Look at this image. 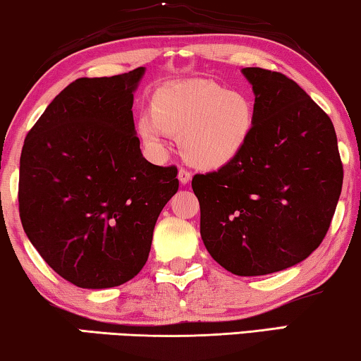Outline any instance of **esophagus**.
Segmentation results:
<instances>
[{
	"label": "esophagus",
	"mask_w": 361,
	"mask_h": 361,
	"mask_svg": "<svg viewBox=\"0 0 361 361\" xmlns=\"http://www.w3.org/2000/svg\"><path fill=\"white\" fill-rule=\"evenodd\" d=\"M177 179H179V182L182 185L189 184L190 180V172H187L185 169H179V172H177Z\"/></svg>",
	"instance_id": "1"
}]
</instances>
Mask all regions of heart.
Masks as SVG:
<instances>
[{
  "instance_id": "b5f03b06",
  "label": "heart",
  "mask_w": 361,
  "mask_h": 361,
  "mask_svg": "<svg viewBox=\"0 0 361 361\" xmlns=\"http://www.w3.org/2000/svg\"><path fill=\"white\" fill-rule=\"evenodd\" d=\"M255 109L247 94L212 80L161 86L149 97V114L137 120V135L151 158H164L179 137L182 158L205 172L233 164L249 145Z\"/></svg>"
}]
</instances>
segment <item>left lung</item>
<instances>
[{"mask_svg":"<svg viewBox=\"0 0 361 361\" xmlns=\"http://www.w3.org/2000/svg\"><path fill=\"white\" fill-rule=\"evenodd\" d=\"M255 96L249 145L233 164L197 174L202 241L239 276L267 275L310 257L322 243L342 190L331 118L293 80L243 68Z\"/></svg>","mask_w":361,"mask_h":361,"instance_id":"8db88e82","label":"left lung"}]
</instances>
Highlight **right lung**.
<instances>
[{
	"label": "right lung",
	"instance_id": "right-lung-1",
	"mask_svg": "<svg viewBox=\"0 0 361 361\" xmlns=\"http://www.w3.org/2000/svg\"><path fill=\"white\" fill-rule=\"evenodd\" d=\"M145 68L66 86L30 128L19 168L29 241L80 288L132 280L149 255L156 219L179 189L177 169L146 161L133 123Z\"/></svg>",
	"mask_w": 361,
	"mask_h": 361
}]
</instances>
